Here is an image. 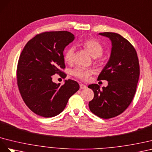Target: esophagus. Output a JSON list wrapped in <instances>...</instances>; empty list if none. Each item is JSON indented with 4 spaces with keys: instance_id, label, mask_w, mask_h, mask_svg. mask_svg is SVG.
Returning a JSON list of instances; mask_svg holds the SVG:
<instances>
[{
    "instance_id": "obj_1",
    "label": "esophagus",
    "mask_w": 152,
    "mask_h": 152,
    "mask_svg": "<svg viewBox=\"0 0 152 152\" xmlns=\"http://www.w3.org/2000/svg\"><path fill=\"white\" fill-rule=\"evenodd\" d=\"M80 86L81 89H85V88H86V87H87V86H86L85 85H83V84H80Z\"/></svg>"
}]
</instances>
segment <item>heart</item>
<instances>
[{
	"label": "heart",
	"instance_id": "b5f03b06",
	"mask_svg": "<svg viewBox=\"0 0 152 152\" xmlns=\"http://www.w3.org/2000/svg\"><path fill=\"white\" fill-rule=\"evenodd\" d=\"M82 46L94 58L100 57L103 53V48L101 43L93 39L84 41L82 43ZM74 55H75V48H68L64 52V61L69 64L72 63L74 60ZM94 72V71L93 69L80 67L76 68L72 71V75L83 81L89 80Z\"/></svg>",
	"mask_w": 152,
	"mask_h": 152
}]
</instances>
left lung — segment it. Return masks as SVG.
<instances>
[{
    "mask_svg": "<svg viewBox=\"0 0 152 152\" xmlns=\"http://www.w3.org/2000/svg\"><path fill=\"white\" fill-rule=\"evenodd\" d=\"M99 35L111 41L110 59L98 76L108 85L102 89L97 84L88 85L94 93L88 106L95 115L109 119L122 113L131 103L140 77V64L136 50L126 39L114 32Z\"/></svg>",
    "mask_w": 152,
    "mask_h": 152,
    "instance_id": "left-lung-1",
    "label": "left lung"
}]
</instances>
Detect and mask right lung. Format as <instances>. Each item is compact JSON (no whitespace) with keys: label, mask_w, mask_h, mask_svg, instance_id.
<instances>
[{"label":"right lung","mask_w":152,"mask_h":152,"mask_svg":"<svg viewBox=\"0 0 152 152\" xmlns=\"http://www.w3.org/2000/svg\"><path fill=\"white\" fill-rule=\"evenodd\" d=\"M74 39L75 36L67 31L45 32L28 41L21 51L17 83L26 105L37 115L50 118L60 114L80 88L74 80H65L60 86L51 77L64 74L60 71L66 67L63 51Z\"/></svg>","instance_id":"right-lung-1"}]
</instances>
